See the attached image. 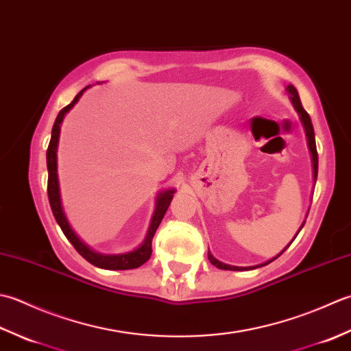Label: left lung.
Masks as SVG:
<instances>
[{"mask_svg": "<svg viewBox=\"0 0 351 351\" xmlns=\"http://www.w3.org/2000/svg\"><path fill=\"white\" fill-rule=\"evenodd\" d=\"M286 92H288V94H289L291 103H292V106H294V109L297 110L298 117H300V121H302V124H303L304 133H306V138H307V147H309L311 159H312L313 182H317V174H318V153H317V145H315V133H313V125H312L311 117L307 115V112L303 109L302 101H300V97H298V92H297V89L294 88V86H292V84H288V88H286ZM304 223H306V221H303V224L300 226L298 232H297V233H295V236H294V239L297 238V234L300 233V230H302V228H303ZM294 239H292V241H294ZM292 241L289 242L288 247L292 244ZM288 247H285L280 253H278L276 257H273V259H269V261L263 262V263H259V265H253V267H233V265H227V263H224V262H219L218 259H215V257H213V254H212L210 252H207V257H209V261H210L212 265H215V267H217V268H219V269H228V271H247V269H256V268H261V267H265V265H268V263H271L273 261H276L277 257L280 256V254H282V253L285 252V250L288 248Z\"/></svg>", "mask_w": 351, "mask_h": 351, "instance_id": "8db88e82", "label": "left lung"}]
</instances>
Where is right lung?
Segmentation results:
<instances>
[{
	"mask_svg": "<svg viewBox=\"0 0 351 351\" xmlns=\"http://www.w3.org/2000/svg\"><path fill=\"white\" fill-rule=\"evenodd\" d=\"M90 86H86L84 89H82L75 98L73 99V103H69L66 107L59 112L57 115L54 125H53V132H51V141H49V145L47 149V168H48V199H49V206H51L53 215L57 221V224L60 226L62 232L65 233L68 241L74 245V248L80 253L86 261L92 265H95L98 268L103 269H133L141 267L142 263H145L149 256H152L153 250H152V242L154 238V233L159 227L160 221L165 217V213L169 207L171 199L174 197V188H168L160 191L156 197V209L152 217V223H149L148 232L144 242L139 247H136L132 252H125V253H118V254H104V253H98L95 250H92L88 244L78 238V234L73 230L69 221L65 215V210H63L62 206V198H60V186H59V176H57V145H59V136H60V125L62 121L65 118L66 113L73 109V107L77 104L78 99L83 95V92L86 89H89Z\"/></svg>",
	"mask_w": 351,
	"mask_h": 351,
	"instance_id": "obj_1",
	"label": "right lung"
}]
</instances>
